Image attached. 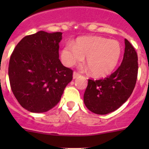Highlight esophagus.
Returning <instances> with one entry per match:
<instances>
[{"mask_svg": "<svg viewBox=\"0 0 149 149\" xmlns=\"http://www.w3.org/2000/svg\"><path fill=\"white\" fill-rule=\"evenodd\" d=\"M80 76H81V74H78V73H77V72H74L73 73V79L77 78V77H80Z\"/></svg>", "mask_w": 149, "mask_h": 149, "instance_id": "esophagus-1", "label": "esophagus"}]
</instances>
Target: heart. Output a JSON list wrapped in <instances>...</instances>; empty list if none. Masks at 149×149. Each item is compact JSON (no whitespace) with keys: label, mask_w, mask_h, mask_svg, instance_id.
Instances as JSON below:
<instances>
[{"label":"heart","mask_w":149,"mask_h":149,"mask_svg":"<svg viewBox=\"0 0 149 149\" xmlns=\"http://www.w3.org/2000/svg\"><path fill=\"white\" fill-rule=\"evenodd\" d=\"M121 45L116 40L100 36H86L65 45L61 51V60L66 66L85 62L94 77H105L113 72L121 56Z\"/></svg>","instance_id":"1"}]
</instances>
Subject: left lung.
Returning a JSON list of instances; mask_svg holds the SVG:
<instances>
[{
	"label": "left lung",
	"instance_id": "left-lung-1",
	"mask_svg": "<svg viewBox=\"0 0 149 149\" xmlns=\"http://www.w3.org/2000/svg\"><path fill=\"white\" fill-rule=\"evenodd\" d=\"M125 53L120 66L104 79L88 80L84 102L90 111L105 115L119 108L132 94L138 73L136 52L125 39Z\"/></svg>",
	"mask_w": 149,
	"mask_h": 149
}]
</instances>
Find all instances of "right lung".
Segmentation results:
<instances>
[{"mask_svg":"<svg viewBox=\"0 0 149 149\" xmlns=\"http://www.w3.org/2000/svg\"><path fill=\"white\" fill-rule=\"evenodd\" d=\"M62 34L41 30L27 36L10 56V86L18 103L28 111L45 113L53 108L72 81L73 72L59 59Z\"/></svg>","mask_w":149,"mask_h":149,"instance_id":"right-lung-1","label":"right lung"}]
</instances>
